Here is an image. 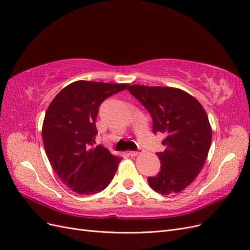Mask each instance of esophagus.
Returning <instances> with one entry per match:
<instances>
[{
  "label": "esophagus",
  "instance_id": "34e87169",
  "mask_svg": "<svg viewBox=\"0 0 250 250\" xmlns=\"http://www.w3.org/2000/svg\"><path fill=\"white\" fill-rule=\"evenodd\" d=\"M143 152L142 149H139V150H135V151H130L129 152V155L130 156H138L139 154H141Z\"/></svg>",
  "mask_w": 250,
  "mask_h": 250
}]
</instances>
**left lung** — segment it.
<instances>
[{
  "label": "left lung",
  "instance_id": "obj_1",
  "mask_svg": "<svg viewBox=\"0 0 250 250\" xmlns=\"http://www.w3.org/2000/svg\"><path fill=\"white\" fill-rule=\"evenodd\" d=\"M152 117L154 134H165L166 147L157 152L161 171L148 177L157 193L181 192L200 173L209 151L211 128L202 105L185 90L133 84L127 88Z\"/></svg>",
  "mask_w": 250,
  "mask_h": 250
}]
</instances>
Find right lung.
Wrapping results in <instances>:
<instances>
[{
    "instance_id": "right-lung-1",
    "label": "right lung",
    "mask_w": 250,
    "mask_h": 250,
    "mask_svg": "<svg viewBox=\"0 0 250 250\" xmlns=\"http://www.w3.org/2000/svg\"><path fill=\"white\" fill-rule=\"evenodd\" d=\"M129 84L75 81L53 99L42 124V141L53 170L74 192L103 191L115 176L120 157L95 146L101 103Z\"/></svg>"
}]
</instances>
